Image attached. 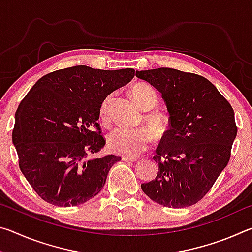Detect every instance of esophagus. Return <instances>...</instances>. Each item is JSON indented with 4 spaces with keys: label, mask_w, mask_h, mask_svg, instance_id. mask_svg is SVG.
Segmentation results:
<instances>
[{
    "label": "esophagus",
    "mask_w": 252,
    "mask_h": 252,
    "mask_svg": "<svg viewBox=\"0 0 252 252\" xmlns=\"http://www.w3.org/2000/svg\"><path fill=\"white\" fill-rule=\"evenodd\" d=\"M122 160L126 161V162H135L138 161V159L134 157H122Z\"/></svg>",
    "instance_id": "1"
}]
</instances>
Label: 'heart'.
Here are the masks:
<instances>
[{
	"mask_svg": "<svg viewBox=\"0 0 252 252\" xmlns=\"http://www.w3.org/2000/svg\"><path fill=\"white\" fill-rule=\"evenodd\" d=\"M132 95L136 104L143 111H150L156 108L158 103V95L155 89L150 85L140 83L132 89ZM113 101V94H110L102 102L100 108V117L102 120H106L109 110ZM144 121L151 130L146 126L130 129L126 126H118L110 132L108 135V146L111 150L120 155L136 157L146 150L152 141V132L158 138H162L167 134L169 129V119L165 114L150 112L144 116Z\"/></svg>",
	"mask_w": 252,
	"mask_h": 252,
	"instance_id": "1",
	"label": "heart"
}]
</instances>
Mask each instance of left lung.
<instances>
[{
  "mask_svg": "<svg viewBox=\"0 0 252 252\" xmlns=\"http://www.w3.org/2000/svg\"><path fill=\"white\" fill-rule=\"evenodd\" d=\"M135 76L161 93L170 116V130L153 157L158 176L142 183L143 192L168 208L192 206L227 167L238 130L232 106L201 75L159 67Z\"/></svg>",
  "mask_w": 252,
  "mask_h": 252,
  "instance_id": "1",
  "label": "left lung"
}]
</instances>
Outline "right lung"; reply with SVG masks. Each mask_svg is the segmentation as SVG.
Here are the masks:
<instances>
[{"label": "right lung", "mask_w": 252, "mask_h": 252, "mask_svg": "<svg viewBox=\"0 0 252 252\" xmlns=\"http://www.w3.org/2000/svg\"><path fill=\"white\" fill-rule=\"evenodd\" d=\"M133 76V69L66 67L42 76L21 101L12 141L21 171L44 201L79 206L102 190L121 157H89L105 146L100 108Z\"/></svg>", "instance_id": "1"}]
</instances>
